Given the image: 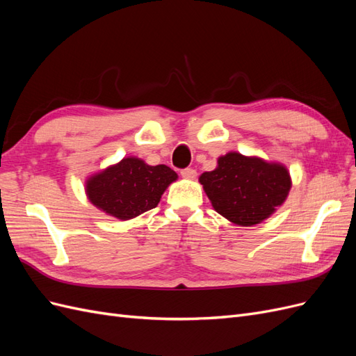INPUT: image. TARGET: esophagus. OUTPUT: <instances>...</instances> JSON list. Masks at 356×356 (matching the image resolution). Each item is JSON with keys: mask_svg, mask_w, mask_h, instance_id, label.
<instances>
[{"mask_svg": "<svg viewBox=\"0 0 356 356\" xmlns=\"http://www.w3.org/2000/svg\"><path fill=\"white\" fill-rule=\"evenodd\" d=\"M181 175H182V178L193 179V178H196L197 172H196L195 169H193V168H186V169H182V170H181Z\"/></svg>", "mask_w": 356, "mask_h": 356, "instance_id": "esophagus-1", "label": "esophagus"}]
</instances>
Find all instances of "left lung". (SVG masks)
Segmentation results:
<instances>
[{
	"label": "left lung",
	"instance_id": "left-lung-1",
	"mask_svg": "<svg viewBox=\"0 0 356 356\" xmlns=\"http://www.w3.org/2000/svg\"><path fill=\"white\" fill-rule=\"evenodd\" d=\"M199 181L213 209L245 227L270 217L291 188L285 166L239 153L220 157L217 169L204 172Z\"/></svg>",
	"mask_w": 356,
	"mask_h": 356
}]
</instances>
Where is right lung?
Returning a JSON list of instances; mask_svg holds the SVG:
<instances>
[{"label":"right lung","mask_w":356,"mask_h":356,"mask_svg":"<svg viewBox=\"0 0 356 356\" xmlns=\"http://www.w3.org/2000/svg\"><path fill=\"white\" fill-rule=\"evenodd\" d=\"M177 172L166 165L149 166L136 157L123 159L86 182V193L96 208L118 220H131L157 207Z\"/></svg>","instance_id":"right-lung-1"}]
</instances>
